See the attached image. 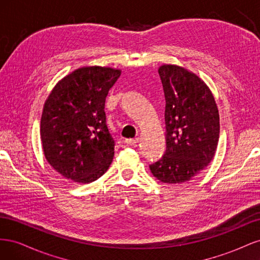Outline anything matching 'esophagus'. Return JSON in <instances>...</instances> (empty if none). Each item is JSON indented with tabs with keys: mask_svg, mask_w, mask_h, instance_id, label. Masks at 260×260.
<instances>
[{
	"mask_svg": "<svg viewBox=\"0 0 260 260\" xmlns=\"http://www.w3.org/2000/svg\"><path fill=\"white\" fill-rule=\"evenodd\" d=\"M138 142H139V139H137V138L136 139H128V140L124 141V143L127 144V145H130V146L137 145Z\"/></svg>",
	"mask_w": 260,
	"mask_h": 260,
	"instance_id": "1",
	"label": "esophagus"
}]
</instances>
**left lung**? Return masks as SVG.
<instances>
[{
    "label": "left lung",
    "mask_w": 260,
    "mask_h": 260,
    "mask_svg": "<svg viewBox=\"0 0 260 260\" xmlns=\"http://www.w3.org/2000/svg\"><path fill=\"white\" fill-rule=\"evenodd\" d=\"M158 74L166 101V151L149 168L164 183H182L214 158L220 132L218 108L196 75L174 65H162Z\"/></svg>",
    "instance_id": "1"
}]
</instances>
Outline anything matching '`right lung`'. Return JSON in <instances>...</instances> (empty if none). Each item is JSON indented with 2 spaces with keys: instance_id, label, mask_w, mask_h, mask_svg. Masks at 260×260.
Returning <instances> with one entry per match:
<instances>
[{
  "instance_id": "add662e5",
  "label": "right lung",
  "mask_w": 260,
  "mask_h": 260,
  "mask_svg": "<svg viewBox=\"0 0 260 260\" xmlns=\"http://www.w3.org/2000/svg\"><path fill=\"white\" fill-rule=\"evenodd\" d=\"M120 70L83 67L55 86L44 104L40 135L46 160L79 183L103 176L114 158L115 140L106 124L105 101Z\"/></svg>"
}]
</instances>
